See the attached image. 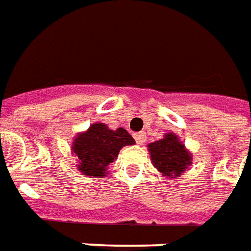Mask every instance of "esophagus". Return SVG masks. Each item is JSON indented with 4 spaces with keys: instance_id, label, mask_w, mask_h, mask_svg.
Segmentation results:
<instances>
[{
    "instance_id": "esophagus-1",
    "label": "esophagus",
    "mask_w": 251,
    "mask_h": 251,
    "mask_svg": "<svg viewBox=\"0 0 251 251\" xmlns=\"http://www.w3.org/2000/svg\"><path fill=\"white\" fill-rule=\"evenodd\" d=\"M146 139H147V136H146V133L144 132L135 133V140H136V143L138 144L144 143V142H146Z\"/></svg>"
}]
</instances>
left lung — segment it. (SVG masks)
Listing matches in <instances>:
<instances>
[{
    "label": "left lung",
    "instance_id": "8db88e82",
    "mask_svg": "<svg viewBox=\"0 0 251 251\" xmlns=\"http://www.w3.org/2000/svg\"><path fill=\"white\" fill-rule=\"evenodd\" d=\"M148 150L153 166L164 176L178 178L180 174H183L188 164H191L190 153L174 133H167L163 139L148 144Z\"/></svg>",
    "mask_w": 251,
    "mask_h": 251
}]
</instances>
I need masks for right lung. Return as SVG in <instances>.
Instances as JSON below:
<instances>
[{
    "instance_id": "right-lung-1",
    "label": "right lung",
    "mask_w": 251,
    "mask_h": 251,
    "mask_svg": "<svg viewBox=\"0 0 251 251\" xmlns=\"http://www.w3.org/2000/svg\"><path fill=\"white\" fill-rule=\"evenodd\" d=\"M135 143L124 128L112 131L103 123L93 124L75 139L73 152L80 160L78 170L88 176H104L109 164L124 146Z\"/></svg>"
}]
</instances>
